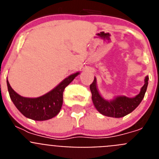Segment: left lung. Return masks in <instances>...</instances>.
<instances>
[{
	"instance_id": "8db88e82",
	"label": "left lung",
	"mask_w": 159,
	"mask_h": 159,
	"mask_svg": "<svg viewBox=\"0 0 159 159\" xmlns=\"http://www.w3.org/2000/svg\"><path fill=\"white\" fill-rule=\"evenodd\" d=\"M148 80L149 77H146L145 84L142 88L140 93L134 98L119 96L109 102L102 99L99 95L96 88V79L95 78L92 84L90 85V90L92 92V99L95 108L102 115L108 117L120 118L127 116L139 105L144 98L148 85Z\"/></svg>"
}]
</instances>
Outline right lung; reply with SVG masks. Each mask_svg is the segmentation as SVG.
I'll use <instances>...</instances> for the list:
<instances>
[{"instance_id":"1","label":"right lung","mask_w":159,"mask_h":159,"mask_svg":"<svg viewBox=\"0 0 159 159\" xmlns=\"http://www.w3.org/2000/svg\"><path fill=\"white\" fill-rule=\"evenodd\" d=\"M79 72L72 74L62 81L51 92L38 98H25L18 95L7 80L11 99L20 111L29 119L43 121L55 117L63 104V93L66 87L75 79Z\"/></svg>"}]
</instances>
